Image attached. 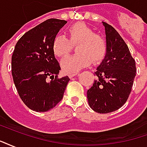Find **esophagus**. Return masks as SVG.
Segmentation results:
<instances>
[{"label": "esophagus", "instance_id": "34e87169", "mask_svg": "<svg viewBox=\"0 0 147 147\" xmlns=\"http://www.w3.org/2000/svg\"><path fill=\"white\" fill-rule=\"evenodd\" d=\"M77 75H79V72H73V73H70L69 74V77L70 78H72L75 76H77Z\"/></svg>", "mask_w": 147, "mask_h": 147}]
</instances>
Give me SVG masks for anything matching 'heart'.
<instances>
[{"label": "heart", "mask_w": 147, "mask_h": 147, "mask_svg": "<svg viewBox=\"0 0 147 147\" xmlns=\"http://www.w3.org/2000/svg\"><path fill=\"white\" fill-rule=\"evenodd\" d=\"M68 38L58 34L53 42V50L56 56L64 57L71 50L72 45H77V54L64 58L61 61L62 69L66 72H76L88 66L91 62L98 64L106 54V42L100 34L84 23H76L67 29Z\"/></svg>", "instance_id": "b5f03b06"}]
</instances>
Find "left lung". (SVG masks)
Listing matches in <instances>:
<instances>
[{"mask_svg": "<svg viewBox=\"0 0 147 147\" xmlns=\"http://www.w3.org/2000/svg\"><path fill=\"white\" fill-rule=\"evenodd\" d=\"M105 27L106 54L95 71L96 80L87 90V101L93 110L109 113L127 102L136 75V62L119 33L109 24Z\"/></svg>", "mask_w": 147, "mask_h": 147, "instance_id": "8db88e82", "label": "left lung"}]
</instances>
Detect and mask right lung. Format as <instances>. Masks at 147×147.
Instances as JSON below:
<instances>
[{
    "mask_svg": "<svg viewBox=\"0 0 147 147\" xmlns=\"http://www.w3.org/2000/svg\"><path fill=\"white\" fill-rule=\"evenodd\" d=\"M66 24L62 20H47L24 34L15 46L11 75L20 98L31 110L54 108L70 80L67 76L58 78L61 67L53 50V39Z\"/></svg>",
    "mask_w": 147,
    "mask_h": 147,
    "instance_id": "1",
    "label": "right lung"
}]
</instances>
